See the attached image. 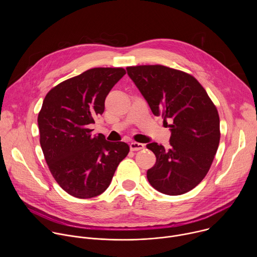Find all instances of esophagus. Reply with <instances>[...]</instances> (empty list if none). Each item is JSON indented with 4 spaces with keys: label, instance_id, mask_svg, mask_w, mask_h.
Masks as SVG:
<instances>
[{
    "label": "esophagus",
    "instance_id": "obj_1",
    "mask_svg": "<svg viewBox=\"0 0 257 257\" xmlns=\"http://www.w3.org/2000/svg\"><path fill=\"white\" fill-rule=\"evenodd\" d=\"M144 149V144L139 143V142H131L130 143V150L132 152H138Z\"/></svg>",
    "mask_w": 257,
    "mask_h": 257
}]
</instances>
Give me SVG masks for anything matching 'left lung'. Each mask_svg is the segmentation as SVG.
<instances>
[{"mask_svg": "<svg viewBox=\"0 0 257 257\" xmlns=\"http://www.w3.org/2000/svg\"><path fill=\"white\" fill-rule=\"evenodd\" d=\"M127 74L155 116L170 127V149L146 145L157 158L148 171L151 185L167 195L184 194L206 176L219 137L217 109L205 89L191 75L162 65L127 67Z\"/></svg>", "mask_w": 257, "mask_h": 257, "instance_id": "left-lung-1", "label": "left lung"}]
</instances>
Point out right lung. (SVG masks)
Masks as SVG:
<instances>
[{
  "mask_svg": "<svg viewBox=\"0 0 257 257\" xmlns=\"http://www.w3.org/2000/svg\"><path fill=\"white\" fill-rule=\"evenodd\" d=\"M125 74L123 68L89 69L52 88L44 99L38 118L42 150L53 177L72 196L101 194L129 153L127 143L90 133L106 95Z\"/></svg>",
  "mask_w": 257,
  "mask_h": 257,
  "instance_id": "1",
  "label": "right lung"
}]
</instances>
